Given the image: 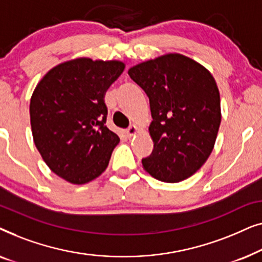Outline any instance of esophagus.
I'll list each match as a JSON object with an SVG mask.
<instances>
[{
	"label": "esophagus",
	"mask_w": 262,
	"mask_h": 262,
	"mask_svg": "<svg viewBox=\"0 0 262 262\" xmlns=\"http://www.w3.org/2000/svg\"><path fill=\"white\" fill-rule=\"evenodd\" d=\"M137 126H135V125H132V126H130L128 128H126V130H125V135H126V137L127 138H130V137H132V136H134L135 134H137Z\"/></svg>",
	"instance_id": "1"
}]
</instances>
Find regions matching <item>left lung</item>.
I'll return each instance as SVG.
<instances>
[{"mask_svg":"<svg viewBox=\"0 0 262 262\" xmlns=\"http://www.w3.org/2000/svg\"><path fill=\"white\" fill-rule=\"evenodd\" d=\"M128 75L148 95L154 149L143 168L157 180L180 182L209 159L221 125L216 81L199 63L169 53L131 68Z\"/></svg>","mask_w":262,"mask_h":262,"instance_id":"left-lung-1","label":"left lung"}]
</instances>
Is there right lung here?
<instances>
[{
  "label": "right lung",
  "mask_w": 262,
  "mask_h": 262,
  "mask_svg": "<svg viewBox=\"0 0 262 262\" xmlns=\"http://www.w3.org/2000/svg\"><path fill=\"white\" fill-rule=\"evenodd\" d=\"M124 68L118 60L77 58L53 68L34 89V144L50 169L71 184H87L102 174L119 143L106 126L103 95Z\"/></svg>",
  "instance_id": "1"
}]
</instances>
